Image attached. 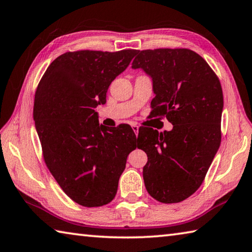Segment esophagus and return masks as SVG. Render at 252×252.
I'll list each match as a JSON object with an SVG mask.
<instances>
[{"label": "esophagus", "instance_id": "obj_1", "mask_svg": "<svg viewBox=\"0 0 252 252\" xmlns=\"http://www.w3.org/2000/svg\"><path fill=\"white\" fill-rule=\"evenodd\" d=\"M131 128H133V130H134V133L136 134V136L138 135V130H139V127L137 126V125H133L131 126Z\"/></svg>", "mask_w": 252, "mask_h": 252}]
</instances>
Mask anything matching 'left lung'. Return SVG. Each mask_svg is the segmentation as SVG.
I'll list each match as a JSON object with an SVG mask.
<instances>
[{"label":"left lung","instance_id":"8db88e82","mask_svg":"<svg viewBox=\"0 0 252 252\" xmlns=\"http://www.w3.org/2000/svg\"><path fill=\"white\" fill-rule=\"evenodd\" d=\"M131 68L153 81L152 117L166 116L173 129L149 128L138 148L147 154L143 168L149 195L164 204L180 202L200 187L221 140L223 95L208 63L187 48L138 51Z\"/></svg>","mask_w":252,"mask_h":252}]
</instances>
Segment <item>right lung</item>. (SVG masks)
Wrapping results in <instances>:
<instances>
[{"label":"right lung","mask_w":252,"mask_h":252,"mask_svg":"<svg viewBox=\"0 0 252 252\" xmlns=\"http://www.w3.org/2000/svg\"><path fill=\"white\" fill-rule=\"evenodd\" d=\"M137 52H67L52 62L37 86L33 116L44 160L78 205L112 201L127 156L136 148L131 127L99 125L94 108L106 103L110 83Z\"/></svg>","instance_id":"add662e5"}]
</instances>
